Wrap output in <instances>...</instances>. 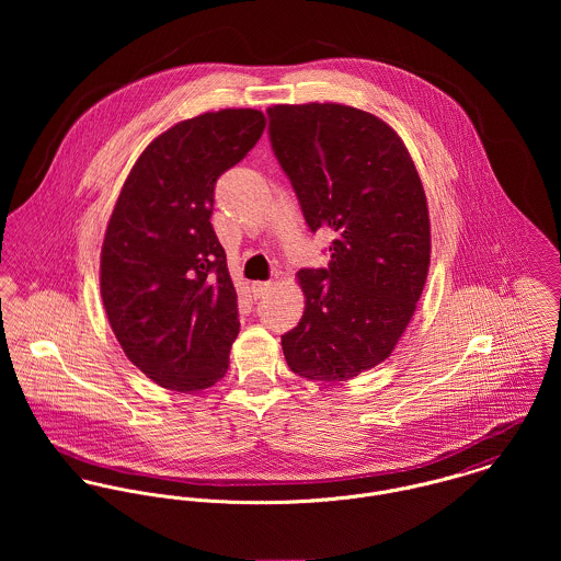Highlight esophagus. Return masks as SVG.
<instances>
[{
    "instance_id": "1",
    "label": "esophagus",
    "mask_w": 561,
    "mask_h": 561,
    "mask_svg": "<svg viewBox=\"0 0 561 561\" xmlns=\"http://www.w3.org/2000/svg\"><path fill=\"white\" fill-rule=\"evenodd\" d=\"M250 289H252L254 298H263L272 289V283L270 280H256V283H252Z\"/></svg>"
}]
</instances>
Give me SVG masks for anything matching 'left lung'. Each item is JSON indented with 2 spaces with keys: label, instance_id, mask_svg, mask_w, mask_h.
I'll return each instance as SVG.
<instances>
[{
  "label": "left lung",
  "instance_id": "obj_1",
  "mask_svg": "<svg viewBox=\"0 0 561 561\" xmlns=\"http://www.w3.org/2000/svg\"><path fill=\"white\" fill-rule=\"evenodd\" d=\"M270 142L328 267L298 272L305 313L280 336L289 369L343 382L391 356L430 267L427 198L400 136L339 103L267 107Z\"/></svg>",
  "mask_w": 561,
  "mask_h": 561
}]
</instances>
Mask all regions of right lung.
Segmentation results:
<instances>
[{
	"instance_id": "add662e5",
	"label": "right lung",
	"mask_w": 561,
	"mask_h": 561,
	"mask_svg": "<svg viewBox=\"0 0 561 561\" xmlns=\"http://www.w3.org/2000/svg\"><path fill=\"white\" fill-rule=\"evenodd\" d=\"M259 110L176 123L134 163L101 248V298L127 358L163 389L194 393L229 369L240 332L214 190L259 142Z\"/></svg>"
}]
</instances>
